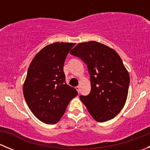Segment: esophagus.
Listing matches in <instances>:
<instances>
[{
	"label": "esophagus",
	"mask_w": 150,
	"mask_h": 150,
	"mask_svg": "<svg viewBox=\"0 0 150 150\" xmlns=\"http://www.w3.org/2000/svg\"><path fill=\"white\" fill-rule=\"evenodd\" d=\"M75 88H76V90L78 91V93H80V86H76V87H75Z\"/></svg>",
	"instance_id": "34e87169"
}]
</instances>
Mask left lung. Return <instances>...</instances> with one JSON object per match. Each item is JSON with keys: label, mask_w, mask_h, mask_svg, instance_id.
Wrapping results in <instances>:
<instances>
[{"label": "left lung", "mask_w": 150, "mask_h": 150, "mask_svg": "<svg viewBox=\"0 0 150 150\" xmlns=\"http://www.w3.org/2000/svg\"><path fill=\"white\" fill-rule=\"evenodd\" d=\"M87 65L91 91L80 99L97 122L114 118L126 102L129 74L117 53L96 41L81 43L70 51Z\"/></svg>", "instance_id": "1"}]
</instances>
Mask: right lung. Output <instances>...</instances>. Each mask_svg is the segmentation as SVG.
I'll use <instances>...</instances> for the list:
<instances>
[{"label": "right lung", "mask_w": 150, "mask_h": 150, "mask_svg": "<svg viewBox=\"0 0 150 150\" xmlns=\"http://www.w3.org/2000/svg\"><path fill=\"white\" fill-rule=\"evenodd\" d=\"M72 43H54L40 50L29 66L23 93L29 108L38 119L46 124L57 123L76 89L65 81L63 67Z\"/></svg>", "instance_id": "right-lung-1"}]
</instances>
